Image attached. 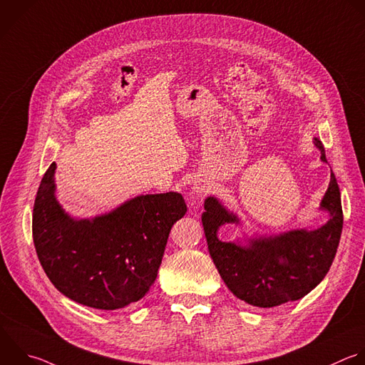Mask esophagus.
Wrapping results in <instances>:
<instances>
[{"instance_id": "esophagus-1", "label": "esophagus", "mask_w": 365, "mask_h": 365, "mask_svg": "<svg viewBox=\"0 0 365 365\" xmlns=\"http://www.w3.org/2000/svg\"><path fill=\"white\" fill-rule=\"evenodd\" d=\"M193 189H195L196 193H206L207 192V187L205 185H202V183H195Z\"/></svg>"}]
</instances>
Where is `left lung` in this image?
<instances>
[{
  "label": "left lung",
  "mask_w": 365,
  "mask_h": 365,
  "mask_svg": "<svg viewBox=\"0 0 365 365\" xmlns=\"http://www.w3.org/2000/svg\"><path fill=\"white\" fill-rule=\"evenodd\" d=\"M321 160L322 143L315 139ZM321 209L329 220L317 230H291L284 235L252 239L248 247L217 239L220 225L237 222L215 197L205 200L202 223L213 264L230 292L250 305L272 308L297 301L311 292L327 275L335 258L342 230V206L336 179L331 172Z\"/></svg>",
  "instance_id": "8db88e82"
}]
</instances>
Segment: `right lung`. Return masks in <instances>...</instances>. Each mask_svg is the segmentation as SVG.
I'll return each instance as SVG.
<instances>
[{
	"label": "right lung",
	"mask_w": 365,
	"mask_h": 365,
	"mask_svg": "<svg viewBox=\"0 0 365 365\" xmlns=\"http://www.w3.org/2000/svg\"><path fill=\"white\" fill-rule=\"evenodd\" d=\"M56 163L44 173L33 210V239L51 284L97 309L142 299L155 284L169 232L187 207L180 193L138 196L113 212L76 220L58 205Z\"/></svg>",
	"instance_id": "1"
}]
</instances>
